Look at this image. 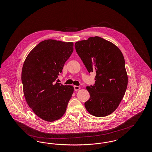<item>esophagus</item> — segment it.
<instances>
[{
    "label": "esophagus",
    "instance_id": "obj_1",
    "mask_svg": "<svg viewBox=\"0 0 152 152\" xmlns=\"http://www.w3.org/2000/svg\"><path fill=\"white\" fill-rule=\"evenodd\" d=\"M80 89V87H79V86H74V90H75V91L79 90Z\"/></svg>",
    "mask_w": 152,
    "mask_h": 152
}]
</instances>
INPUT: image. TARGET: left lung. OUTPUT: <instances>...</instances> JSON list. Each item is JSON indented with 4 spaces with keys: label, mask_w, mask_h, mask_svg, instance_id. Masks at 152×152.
<instances>
[{
    "label": "left lung",
    "mask_w": 152,
    "mask_h": 152,
    "mask_svg": "<svg viewBox=\"0 0 152 152\" xmlns=\"http://www.w3.org/2000/svg\"><path fill=\"white\" fill-rule=\"evenodd\" d=\"M75 47L88 72L96 73L94 85L87 87L90 99L85 107L93 116H108L118 107L127 88L123 53L115 45L99 36L77 42Z\"/></svg>",
    "instance_id": "obj_1"
}]
</instances>
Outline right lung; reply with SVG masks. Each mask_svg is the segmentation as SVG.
Listing matches in <instances>:
<instances>
[{
	"label": "right lung",
	"mask_w": 152,
	"mask_h": 152,
	"mask_svg": "<svg viewBox=\"0 0 152 152\" xmlns=\"http://www.w3.org/2000/svg\"><path fill=\"white\" fill-rule=\"evenodd\" d=\"M73 51L72 42L46 40L30 52L24 63L22 81L26 100L45 121L60 118L72 97L73 87L56 80Z\"/></svg>",
	"instance_id": "obj_1"
}]
</instances>
